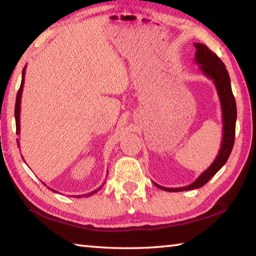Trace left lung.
I'll list each match as a JSON object with an SVG mask.
<instances>
[{
    "mask_svg": "<svg viewBox=\"0 0 256 256\" xmlns=\"http://www.w3.org/2000/svg\"><path fill=\"white\" fill-rule=\"evenodd\" d=\"M194 46L196 48L194 61L197 64H200V69L203 72V74H205L208 79L213 80L216 91H218L222 108V118H223V120H222L223 122V138H222L218 155L216 156L215 160L190 185L178 188H170L154 182L156 187L166 192L192 190L204 186L225 165L234 144L235 124L238 112H236V102L232 92V86H230L228 72L226 70L223 61L214 52H212L205 44H203V43H194Z\"/></svg>",
    "mask_w": 256,
    "mask_h": 256,
    "instance_id": "left-lung-1",
    "label": "left lung"
}]
</instances>
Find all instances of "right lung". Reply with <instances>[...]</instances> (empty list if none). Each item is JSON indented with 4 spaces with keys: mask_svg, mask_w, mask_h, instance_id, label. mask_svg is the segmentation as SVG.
<instances>
[{
    "mask_svg": "<svg viewBox=\"0 0 256 256\" xmlns=\"http://www.w3.org/2000/svg\"><path fill=\"white\" fill-rule=\"evenodd\" d=\"M26 66H24V69H23V71H22V81H21V86H20V89H18V94H16V110H14V116H16V134H20V112H21V98H22V91H23V86H24V76H26ZM16 142H18V147L20 146V144H18V139H16ZM106 182H104V184ZM104 184L101 185L100 187H98L97 190H92V192H88V194H84V195H74V197H76V198H80V197H89V196H91V195H94V194H96V192H99L100 190H101V187L104 186ZM50 190V188H49ZM51 190L52 192H56L54 190H52L51 188Z\"/></svg>",
    "mask_w": 256,
    "mask_h": 256,
    "instance_id": "1",
    "label": "right lung"
}]
</instances>
